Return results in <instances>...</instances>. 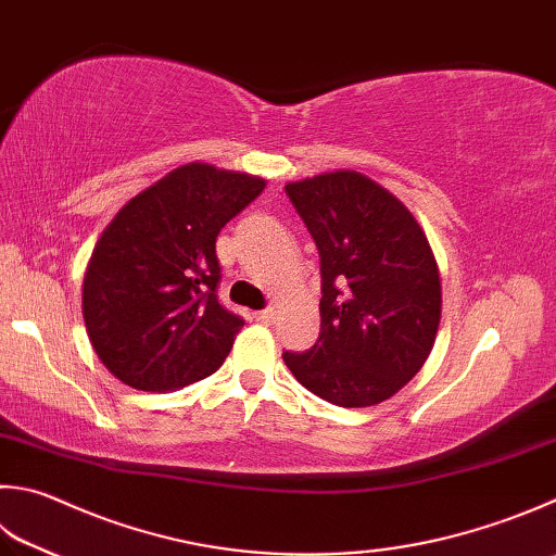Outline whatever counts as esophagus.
<instances>
[{"label":"esophagus","instance_id":"esophagus-1","mask_svg":"<svg viewBox=\"0 0 556 556\" xmlns=\"http://www.w3.org/2000/svg\"><path fill=\"white\" fill-rule=\"evenodd\" d=\"M274 319H276V312H274V307L256 312V321H261V324H270Z\"/></svg>","mask_w":556,"mask_h":556}]
</instances>
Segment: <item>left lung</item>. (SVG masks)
Listing matches in <instances>:
<instances>
[{"instance_id":"1","label":"left lung","mask_w":556,"mask_h":556,"mask_svg":"<svg viewBox=\"0 0 556 556\" xmlns=\"http://www.w3.org/2000/svg\"><path fill=\"white\" fill-rule=\"evenodd\" d=\"M321 264V331L282 353L321 400L355 408L390 400L424 368L441 324V274L402 201L358 172L286 186Z\"/></svg>"}]
</instances>
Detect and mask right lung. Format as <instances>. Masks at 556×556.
I'll list each match as a JSON object with an SVG mask.
<instances>
[{
  "mask_svg": "<svg viewBox=\"0 0 556 556\" xmlns=\"http://www.w3.org/2000/svg\"><path fill=\"white\" fill-rule=\"evenodd\" d=\"M264 186L258 176L184 164L103 229L81 312L93 351L121 382L169 392L225 363L244 319L217 300L215 242Z\"/></svg>",
  "mask_w": 556,
  "mask_h": 556,
  "instance_id": "1",
  "label": "right lung"
}]
</instances>
